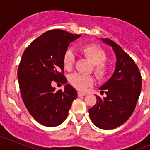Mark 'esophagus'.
Masks as SVG:
<instances>
[{
    "mask_svg": "<svg viewBox=\"0 0 150 150\" xmlns=\"http://www.w3.org/2000/svg\"><path fill=\"white\" fill-rule=\"evenodd\" d=\"M77 95H78V96L80 97V96H84V95H86V94L85 93V92H82V91H78Z\"/></svg>",
    "mask_w": 150,
    "mask_h": 150,
    "instance_id": "34e87169",
    "label": "esophagus"
}]
</instances>
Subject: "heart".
Instances as JSON below:
<instances>
[{"instance_id":"obj_1","label":"heart","mask_w":150,"mask_h":150,"mask_svg":"<svg viewBox=\"0 0 150 150\" xmlns=\"http://www.w3.org/2000/svg\"><path fill=\"white\" fill-rule=\"evenodd\" d=\"M80 52L83 56L93 64V72L95 76L100 80L107 77L109 69L105 64L107 55L101 47L95 44H88L82 46ZM75 63V55L72 50H68L63 56V65L67 71H71ZM69 82L74 88L84 91L94 83V78L90 75L79 74H72L69 78Z\"/></svg>"}]
</instances>
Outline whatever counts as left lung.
<instances>
[{"mask_svg": "<svg viewBox=\"0 0 150 150\" xmlns=\"http://www.w3.org/2000/svg\"><path fill=\"white\" fill-rule=\"evenodd\" d=\"M110 46L116 56V69L110 79L99 89L106 96L96 95L97 103L88 110L92 122L98 128L111 130L124 124L132 116L136 107L142 78L133 59L111 40L101 39Z\"/></svg>", "mask_w": 150, "mask_h": 150, "instance_id": "obj_1", "label": "left lung"}]
</instances>
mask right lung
I'll list each match as a JSON object with an SVG mask.
<instances>
[{
	"mask_svg": "<svg viewBox=\"0 0 150 150\" xmlns=\"http://www.w3.org/2000/svg\"><path fill=\"white\" fill-rule=\"evenodd\" d=\"M80 36L60 29L49 30L34 40L22 56L18 68L21 96L29 113L45 126L62 124L77 97L71 85L55 91L51 83H67L64 76V54L70 43Z\"/></svg>",
	"mask_w": 150,
	"mask_h": 150,
	"instance_id": "add662e5",
	"label": "right lung"
}]
</instances>
